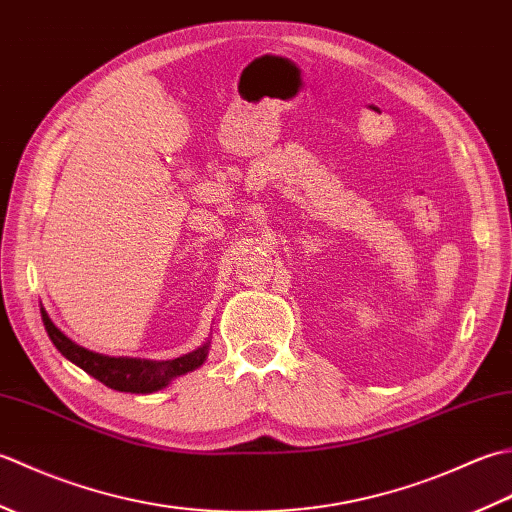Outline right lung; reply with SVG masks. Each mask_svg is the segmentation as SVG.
Instances as JSON below:
<instances>
[{"instance_id": "1", "label": "right lung", "mask_w": 512, "mask_h": 512, "mask_svg": "<svg viewBox=\"0 0 512 512\" xmlns=\"http://www.w3.org/2000/svg\"><path fill=\"white\" fill-rule=\"evenodd\" d=\"M41 319L46 325V332L54 347L72 361L79 365L83 372H88L103 385L112 387L116 391H129V394H151L169 385L171 378L182 376L191 372V369L200 367L206 361V352H209V343L198 347L191 354H184L173 361H140V358H112L103 354H94L85 347L72 343L68 336L57 325L50 321L46 310L41 308Z\"/></svg>"}]
</instances>
